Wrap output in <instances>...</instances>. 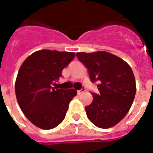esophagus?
I'll use <instances>...</instances> for the list:
<instances>
[{
  "instance_id": "obj_1",
  "label": "esophagus",
  "mask_w": 153,
  "mask_h": 153,
  "mask_svg": "<svg viewBox=\"0 0 153 153\" xmlns=\"http://www.w3.org/2000/svg\"><path fill=\"white\" fill-rule=\"evenodd\" d=\"M84 88H82V89H80V90H78L77 91V93H78V94H81V93H83V92H84Z\"/></svg>"
}]
</instances>
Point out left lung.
<instances>
[{
  "label": "left lung",
  "instance_id": "8db88e82",
  "mask_svg": "<svg viewBox=\"0 0 153 153\" xmlns=\"http://www.w3.org/2000/svg\"><path fill=\"white\" fill-rule=\"evenodd\" d=\"M80 62L88 70L90 80L98 83L99 93L85 107L87 116L97 127L115 126L130 109L136 93L133 70L121 58L106 51L78 52Z\"/></svg>",
  "mask_w": 153,
  "mask_h": 153
}]
</instances>
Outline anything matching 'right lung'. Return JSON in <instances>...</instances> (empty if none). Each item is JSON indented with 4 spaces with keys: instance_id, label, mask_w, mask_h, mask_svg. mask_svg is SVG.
Here are the masks:
<instances>
[{
    "instance_id": "1",
    "label": "right lung",
    "mask_w": 153,
    "mask_h": 153,
    "mask_svg": "<svg viewBox=\"0 0 153 153\" xmlns=\"http://www.w3.org/2000/svg\"><path fill=\"white\" fill-rule=\"evenodd\" d=\"M75 56L74 52L40 50L23 62L15 81L19 105L28 120L42 129L63 121L76 90L58 89L56 81Z\"/></svg>"
}]
</instances>
